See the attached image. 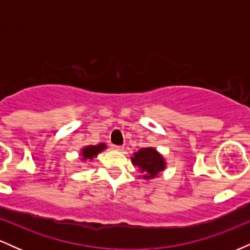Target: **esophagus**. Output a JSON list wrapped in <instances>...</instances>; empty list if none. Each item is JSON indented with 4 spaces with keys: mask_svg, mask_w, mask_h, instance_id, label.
<instances>
[{
    "mask_svg": "<svg viewBox=\"0 0 250 250\" xmlns=\"http://www.w3.org/2000/svg\"><path fill=\"white\" fill-rule=\"evenodd\" d=\"M111 148H113L114 150H116V151H123V150H125V147H123V146H113Z\"/></svg>",
    "mask_w": 250,
    "mask_h": 250,
    "instance_id": "34e87169",
    "label": "esophagus"
}]
</instances>
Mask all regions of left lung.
Listing matches in <instances>:
<instances>
[{"label": "left lung", "instance_id": "left-lung-1", "mask_svg": "<svg viewBox=\"0 0 250 250\" xmlns=\"http://www.w3.org/2000/svg\"><path fill=\"white\" fill-rule=\"evenodd\" d=\"M131 163L140 170V179L154 180L159 177L166 167L167 162L163 155L154 147L141 148L139 151H135L130 157Z\"/></svg>", "mask_w": 250, "mask_h": 250}]
</instances>
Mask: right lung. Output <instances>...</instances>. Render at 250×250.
I'll list each match as a JSON object with an SVG mask.
<instances>
[{
	"mask_svg": "<svg viewBox=\"0 0 250 250\" xmlns=\"http://www.w3.org/2000/svg\"><path fill=\"white\" fill-rule=\"evenodd\" d=\"M107 149V145L104 142L99 143V145L93 146V145H89V146H84L81 150H80V159L83 163H88L90 161H93L94 159H96L97 155L100 153H102L103 150Z\"/></svg>",
	"mask_w": 250,
	"mask_h": 250,
	"instance_id": "right-lung-1",
	"label": "right lung"
}]
</instances>
